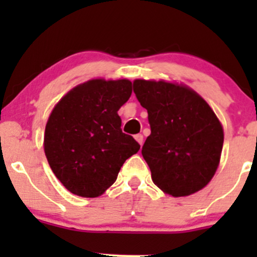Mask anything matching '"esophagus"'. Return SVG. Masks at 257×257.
Instances as JSON below:
<instances>
[{
  "label": "esophagus",
  "mask_w": 257,
  "mask_h": 257,
  "mask_svg": "<svg viewBox=\"0 0 257 257\" xmlns=\"http://www.w3.org/2000/svg\"><path fill=\"white\" fill-rule=\"evenodd\" d=\"M134 138H136V141L138 142L139 144L141 145H143V142H144V138H143V136H142V134H137L136 137H134Z\"/></svg>",
  "instance_id": "1"
}]
</instances>
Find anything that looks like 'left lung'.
<instances>
[{"label":"left lung","instance_id":"obj_1","mask_svg":"<svg viewBox=\"0 0 257 257\" xmlns=\"http://www.w3.org/2000/svg\"><path fill=\"white\" fill-rule=\"evenodd\" d=\"M133 89L148 110L150 136L142 154L164 193L188 196L209 184L220 163L224 131L210 105L178 83L136 79Z\"/></svg>","mask_w":257,"mask_h":257}]
</instances>
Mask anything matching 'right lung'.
<instances>
[{
    "label": "right lung",
    "mask_w": 257,
    "mask_h": 257,
    "mask_svg": "<svg viewBox=\"0 0 257 257\" xmlns=\"http://www.w3.org/2000/svg\"><path fill=\"white\" fill-rule=\"evenodd\" d=\"M132 94L128 79H92L56 104L45 132V153L57 179L83 198L102 195L141 145L121 132L118 110Z\"/></svg>",
    "instance_id": "obj_1"
}]
</instances>
